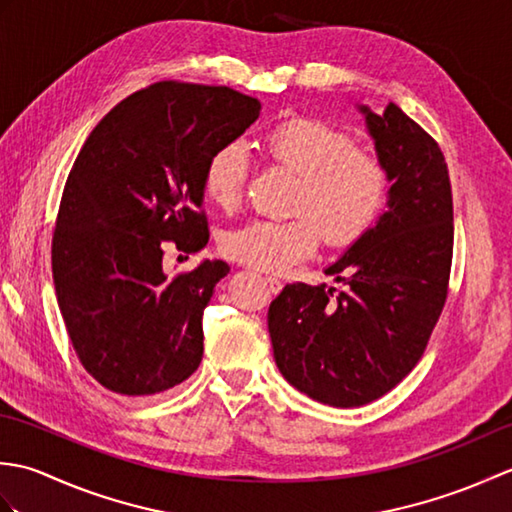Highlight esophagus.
<instances>
[{
  "label": "esophagus",
  "instance_id": "obj_1",
  "mask_svg": "<svg viewBox=\"0 0 512 512\" xmlns=\"http://www.w3.org/2000/svg\"><path fill=\"white\" fill-rule=\"evenodd\" d=\"M266 286L270 292H273V295H277V292H281V288H284V284H281L277 277H266Z\"/></svg>",
  "mask_w": 512,
  "mask_h": 512
}]
</instances>
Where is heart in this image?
<instances>
[{
  "mask_svg": "<svg viewBox=\"0 0 512 512\" xmlns=\"http://www.w3.org/2000/svg\"><path fill=\"white\" fill-rule=\"evenodd\" d=\"M264 154L295 173L288 222L255 220L220 237L226 257L239 264L286 273L306 262L323 235L330 246H350L383 215L391 195V171L374 149L354 145L343 129L319 118L295 116L262 136ZM248 158L242 145L211 151L202 169V193L215 209L235 211L244 198Z\"/></svg>",
  "mask_w": 512,
  "mask_h": 512,
  "instance_id": "1",
  "label": "heart"
}]
</instances>
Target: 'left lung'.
<instances>
[{"instance_id":"left-lung-1","label":"left lung","mask_w":512,"mask_h":512,"mask_svg":"<svg viewBox=\"0 0 512 512\" xmlns=\"http://www.w3.org/2000/svg\"><path fill=\"white\" fill-rule=\"evenodd\" d=\"M391 171L387 209L325 275L347 286L288 284L268 308L275 363L330 407H361L405 378L449 292L453 198L442 151L398 105H358Z\"/></svg>"}]
</instances>
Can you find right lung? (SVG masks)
<instances>
[{
	"mask_svg": "<svg viewBox=\"0 0 512 512\" xmlns=\"http://www.w3.org/2000/svg\"><path fill=\"white\" fill-rule=\"evenodd\" d=\"M259 112L226 85L160 81L107 112L76 156L52 235L54 290L81 365L114 394H160L198 369L202 314L231 268L204 259L169 277L162 248L209 242L204 162Z\"/></svg>",
	"mask_w": 512,
	"mask_h": 512,
	"instance_id": "1",
	"label": "right lung"
}]
</instances>
